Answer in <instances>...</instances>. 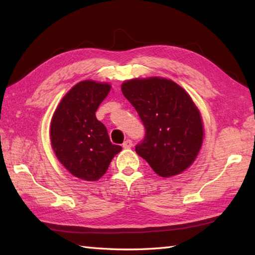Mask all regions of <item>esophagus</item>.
Instances as JSON below:
<instances>
[{
    "label": "esophagus",
    "instance_id": "obj_1",
    "mask_svg": "<svg viewBox=\"0 0 255 255\" xmlns=\"http://www.w3.org/2000/svg\"><path fill=\"white\" fill-rule=\"evenodd\" d=\"M132 147V141L131 140H126V141H125L124 143H123V148L124 149H130Z\"/></svg>",
    "mask_w": 255,
    "mask_h": 255
}]
</instances>
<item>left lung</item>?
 Returning a JSON list of instances; mask_svg holds the SVG:
<instances>
[{
  "label": "left lung",
  "mask_w": 255,
  "mask_h": 255,
  "mask_svg": "<svg viewBox=\"0 0 255 255\" xmlns=\"http://www.w3.org/2000/svg\"><path fill=\"white\" fill-rule=\"evenodd\" d=\"M122 92L145 128L136 152L161 177L177 175L191 166L202 148L204 126L187 92L159 77L128 80Z\"/></svg>",
  "instance_id": "1"
}]
</instances>
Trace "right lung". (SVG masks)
I'll use <instances>...</instances> for the list:
<instances>
[{
  "label": "right lung",
  "instance_id": "1",
  "mask_svg": "<svg viewBox=\"0 0 255 255\" xmlns=\"http://www.w3.org/2000/svg\"><path fill=\"white\" fill-rule=\"evenodd\" d=\"M110 83L85 80L59 103L50 123L51 147L60 163L75 177L97 181L122 151L113 144L95 112L111 91Z\"/></svg>",
  "mask_w": 255,
  "mask_h": 255
}]
</instances>
